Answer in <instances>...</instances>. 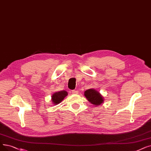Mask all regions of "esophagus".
I'll return each mask as SVG.
<instances>
[{
    "label": "esophagus",
    "instance_id": "34e87169",
    "mask_svg": "<svg viewBox=\"0 0 151 151\" xmlns=\"http://www.w3.org/2000/svg\"><path fill=\"white\" fill-rule=\"evenodd\" d=\"M72 93H73V94H78V92L76 90H73V91H72Z\"/></svg>",
    "mask_w": 151,
    "mask_h": 151
}]
</instances>
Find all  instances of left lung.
<instances>
[{
    "label": "left lung",
    "instance_id": "8db88e82",
    "mask_svg": "<svg viewBox=\"0 0 151 151\" xmlns=\"http://www.w3.org/2000/svg\"><path fill=\"white\" fill-rule=\"evenodd\" d=\"M84 96L94 106H100L104 102L102 96L94 89H89L84 91Z\"/></svg>",
    "mask_w": 151,
    "mask_h": 151
}]
</instances>
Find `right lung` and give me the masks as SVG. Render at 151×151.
I'll return each instance as SVG.
<instances>
[{
	"label": "right lung",
	"mask_w": 151,
	"mask_h": 151,
	"mask_svg": "<svg viewBox=\"0 0 151 151\" xmlns=\"http://www.w3.org/2000/svg\"><path fill=\"white\" fill-rule=\"evenodd\" d=\"M68 95V93L66 91H60L56 92L52 96V102L54 105H57L60 103L64 98Z\"/></svg>",
	"instance_id": "right-lung-1"
}]
</instances>
